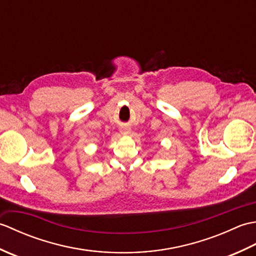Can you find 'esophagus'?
<instances>
[{
  "instance_id": "esophagus-1",
  "label": "esophagus",
  "mask_w": 256,
  "mask_h": 256,
  "mask_svg": "<svg viewBox=\"0 0 256 256\" xmlns=\"http://www.w3.org/2000/svg\"><path fill=\"white\" fill-rule=\"evenodd\" d=\"M121 133L124 134V135H128V134L131 133V130H130L128 128H121Z\"/></svg>"
}]
</instances>
